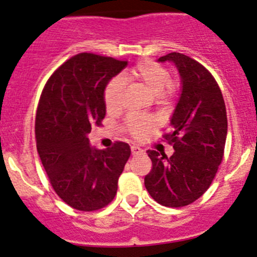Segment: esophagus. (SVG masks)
I'll return each instance as SVG.
<instances>
[{
    "label": "esophagus",
    "mask_w": 257,
    "mask_h": 257,
    "mask_svg": "<svg viewBox=\"0 0 257 257\" xmlns=\"http://www.w3.org/2000/svg\"><path fill=\"white\" fill-rule=\"evenodd\" d=\"M131 149H132V154H142V153L144 152L143 149H142V148H139V147H137V145H132L131 147Z\"/></svg>",
    "instance_id": "obj_1"
}]
</instances>
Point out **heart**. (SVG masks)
Here are the masks:
<instances>
[{
  "label": "heart",
  "mask_w": 257,
  "mask_h": 257,
  "mask_svg": "<svg viewBox=\"0 0 257 257\" xmlns=\"http://www.w3.org/2000/svg\"><path fill=\"white\" fill-rule=\"evenodd\" d=\"M120 80L129 84L141 85L162 100L172 99L179 90V83L170 78L169 71L163 64L152 59H142L131 69L123 72L120 74ZM103 99L108 112L120 109L123 92L119 80L112 79L105 85ZM154 126V119L147 116H129L124 123L125 132L134 139L145 138Z\"/></svg>",
  "instance_id": "obj_1"
}]
</instances>
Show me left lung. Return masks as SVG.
Masks as SVG:
<instances>
[{"instance_id": "obj_1", "label": "left lung", "mask_w": 257, "mask_h": 257, "mask_svg": "<svg viewBox=\"0 0 257 257\" xmlns=\"http://www.w3.org/2000/svg\"><path fill=\"white\" fill-rule=\"evenodd\" d=\"M158 61L174 62L183 88L170 120L173 131L163 136L173 145L174 154L168 158L148 150L153 167L144 184L160 205L181 208L208 190L221 164L227 134L226 108L219 84L203 64L178 52Z\"/></svg>"}]
</instances>
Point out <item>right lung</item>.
<instances>
[{
    "instance_id": "add662e5",
    "label": "right lung",
    "mask_w": 257,
    "mask_h": 257,
    "mask_svg": "<svg viewBox=\"0 0 257 257\" xmlns=\"http://www.w3.org/2000/svg\"><path fill=\"white\" fill-rule=\"evenodd\" d=\"M126 64L99 54H76L49 77L38 102V155L57 195L79 211H95L112 203L131 157L124 142L98 150L88 139L92 126L102 125L105 116V85Z\"/></svg>"
}]
</instances>
